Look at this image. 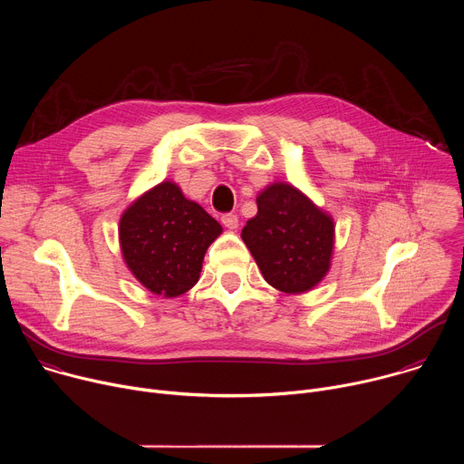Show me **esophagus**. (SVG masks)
<instances>
[{
    "label": "esophagus",
    "mask_w": 464,
    "mask_h": 464,
    "mask_svg": "<svg viewBox=\"0 0 464 464\" xmlns=\"http://www.w3.org/2000/svg\"><path fill=\"white\" fill-rule=\"evenodd\" d=\"M222 224L227 229H237L238 227V217L235 213H226V215H222Z\"/></svg>",
    "instance_id": "esophagus-1"
}]
</instances>
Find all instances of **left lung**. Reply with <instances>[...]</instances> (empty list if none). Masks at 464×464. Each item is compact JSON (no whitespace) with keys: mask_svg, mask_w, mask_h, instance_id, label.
Here are the masks:
<instances>
[{"mask_svg":"<svg viewBox=\"0 0 464 464\" xmlns=\"http://www.w3.org/2000/svg\"><path fill=\"white\" fill-rule=\"evenodd\" d=\"M256 215L242 240L268 285L285 294H304L330 270L334 220L297 187L276 181L256 196Z\"/></svg>","mask_w":464,"mask_h":464,"instance_id":"left-lung-1","label":"left lung"}]
</instances>
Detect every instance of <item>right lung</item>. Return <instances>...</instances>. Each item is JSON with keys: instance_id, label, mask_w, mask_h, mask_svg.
Listing matches in <instances>:
<instances>
[{"instance_id": "add662e5", "label": "right lung", "mask_w": 464, "mask_h": 464, "mask_svg": "<svg viewBox=\"0 0 464 464\" xmlns=\"http://www.w3.org/2000/svg\"><path fill=\"white\" fill-rule=\"evenodd\" d=\"M222 226L165 179L131 202L119 220L122 258L147 290L178 297L200 279L208 247Z\"/></svg>"}]
</instances>
